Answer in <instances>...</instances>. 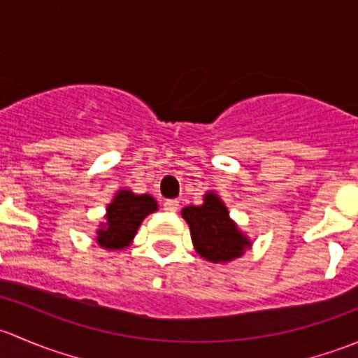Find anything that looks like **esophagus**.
I'll use <instances>...</instances> for the list:
<instances>
[{
  "mask_svg": "<svg viewBox=\"0 0 358 358\" xmlns=\"http://www.w3.org/2000/svg\"><path fill=\"white\" fill-rule=\"evenodd\" d=\"M164 211H168V213H175V211H178V201H175V199H168V201H164Z\"/></svg>",
  "mask_w": 358,
  "mask_h": 358,
  "instance_id": "esophagus-1",
  "label": "esophagus"
}]
</instances>
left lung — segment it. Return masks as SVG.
<instances>
[{
  "label": "left lung",
  "instance_id": "obj_1",
  "mask_svg": "<svg viewBox=\"0 0 358 358\" xmlns=\"http://www.w3.org/2000/svg\"><path fill=\"white\" fill-rule=\"evenodd\" d=\"M201 206H185L182 218L189 223L194 249L211 263H229L252 246L251 239L230 218L225 202L213 190L204 194Z\"/></svg>",
  "mask_w": 358,
  "mask_h": 358
}]
</instances>
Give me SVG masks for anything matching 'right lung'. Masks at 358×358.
Here are the masks:
<instances>
[{
    "instance_id": "obj_1",
    "label": "right lung",
    "mask_w": 358,
    "mask_h": 358,
    "mask_svg": "<svg viewBox=\"0 0 358 358\" xmlns=\"http://www.w3.org/2000/svg\"><path fill=\"white\" fill-rule=\"evenodd\" d=\"M157 211V201L150 194H133L129 189L115 192L107 204L106 222L96 229V244L107 251L128 248L135 239L140 225L150 213Z\"/></svg>"
}]
</instances>
